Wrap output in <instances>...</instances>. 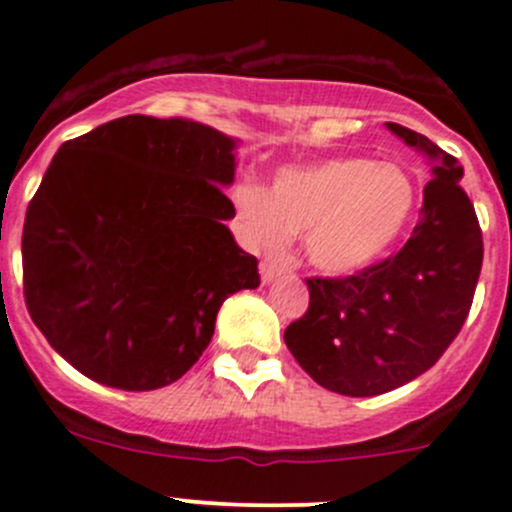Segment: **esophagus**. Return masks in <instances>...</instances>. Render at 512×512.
Returning a JSON list of instances; mask_svg holds the SVG:
<instances>
[{
  "label": "esophagus",
  "mask_w": 512,
  "mask_h": 512,
  "mask_svg": "<svg viewBox=\"0 0 512 512\" xmlns=\"http://www.w3.org/2000/svg\"><path fill=\"white\" fill-rule=\"evenodd\" d=\"M283 271H286V266H281V263L261 261V278H263V283H271L273 278L281 276Z\"/></svg>",
  "instance_id": "obj_1"
}]
</instances>
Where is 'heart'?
Here are the masks:
<instances>
[{
    "label": "heart",
    "instance_id": "1",
    "mask_svg": "<svg viewBox=\"0 0 512 512\" xmlns=\"http://www.w3.org/2000/svg\"><path fill=\"white\" fill-rule=\"evenodd\" d=\"M246 244L278 254L305 234L320 271L347 276L389 256L412 224L419 187L412 172L367 157H337L278 172L273 194L258 184L234 189Z\"/></svg>",
    "mask_w": 512,
    "mask_h": 512
}]
</instances>
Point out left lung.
<instances>
[{
    "label": "left lung",
    "instance_id": "obj_1",
    "mask_svg": "<svg viewBox=\"0 0 512 512\" xmlns=\"http://www.w3.org/2000/svg\"><path fill=\"white\" fill-rule=\"evenodd\" d=\"M387 128L436 162L412 236L365 271L305 278L308 310L283 335L295 362L345 397L392 392L434 367L461 333L481 276L483 236L458 184L463 167L426 135Z\"/></svg>",
    "mask_w": 512,
    "mask_h": 512
}]
</instances>
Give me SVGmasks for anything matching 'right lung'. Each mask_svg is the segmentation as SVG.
Masks as SVG:
<instances>
[{"mask_svg":"<svg viewBox=\"0 0 512 512\" xmlns=\"http://www.w3.org/2000/svg\"><path fill=\"white\" fill-rule=\"evenodd\" d=\"M236 142L182 118L125 115L63 142L21 234L24 300L49 345L105 387L150 392L207 350L258 261L224 221Z\"/></svg>","mask_w":512,"mask_h":512,"instance_id":"obj_1","label":"right lung"}]
</instances>
